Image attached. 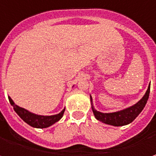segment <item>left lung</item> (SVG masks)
Instances as JSON below:
<instances>
[{"instance_id": "obj_1", "label": "left lung", "mask_w": 156, "mask_h": 156, "mask_svg": "<svg viewBox=\"0 0 156 156\" xmlns=\"http://www.w3.org/2000/svg\"><path fill=\"white\" fill-rule=\"evenodd\" d=\"M149 92H150V87L148 86L145 95L142 97V98L140 101H138L135 105H132L128 108H126L124 110L119 111V112L104 113V112H100L95 110L93 108V106H91V109H92V112H93L95 118L103 123L114 126L127 125V124L131 123L133 120H134V119L136 118L140 113V112L143 110V108L145 107L146 104H147V101L148 99V97H149ZM91 99L92 98L91 97V102H92Z\"/></svg>"}]
</instances>
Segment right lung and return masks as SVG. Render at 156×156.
Listing matches in <instances>:
<instances>
[{"label": "right lung", "mask_w": 156, "mask_h": 156, "mask_svg": "<svg viewBox=\"0 0 156 156\" xmlns=\"http://www.w3.org/2000/svg\"><path fill=\"white\" fill-rule=\"evenodd\" d=\"M9 100L10 102L11 105H13L15 112L20 116V118L24 120L27 124H29L33 127H37V128H46L48 126H51V125H53L54 123L58 122V120L63 117L65 110V109H64L58 114L51 115V116L37 115V114L32 113V112H29L28 110L16 105L10 97H9Z\"/></svg>", "instance_id": "obj_1"}]
</instances>
